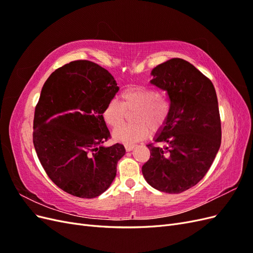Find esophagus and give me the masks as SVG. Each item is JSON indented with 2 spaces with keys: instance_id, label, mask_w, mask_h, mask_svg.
Returning <instances> with one entry per match:
<instances>
[{
  "instance_id": "34e87169",
  "label": "esophagus",
  "mask_w": 253,
  "mask_h": 253,
  "mask_svg": "<svg viewBox=\"0 0 253 253\" xmlns=\"http://www.w3.org/2000/svg\"><path fill=\"white\" fill-rule=\"evenodd\" d=\"M125 147H126V151H132V150L136 147V145L133 144V143H126V144L125 145Z\"/></svg>"
}]
</instances>
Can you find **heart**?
I'll return each instance as SVG.
<instances>
[{
	"label": "heart",
	"mask_w": 253,
	"mask_h": 253,
	"mask_svg": "<svg viewBox=\"0 0 253 253\" xmlns=\"http://www.w3.org/2000/svg\"><path fill=\"white\" fill-rule=\"evenodd\" d=\"M121 102L111 99L102 111L106 125L116 128L124 124L127 112L134 111L135 124L124 126L114 131V138L125 143H134L147 138L150 129L156 132L165 126L170 116L171 106L166 98L154 88L134 85L121 91Z\"/></svg>",
	"instance_id": "b5f03b06"
}]
</instances>
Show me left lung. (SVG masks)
<instances>
[{
  "mask_svg": "<svg viewBox=\"0 0 253 253\" xmlns=\"http://www.w3.org/2000/svg\"><path fill=\"white\" fill-rule=\"evenodd\" d=\"M151 83L167 91L170 116L148 144L151 156L142 166L150 186L178 194L202 180L221 140L216 91L210 79L188 61L173 58L153 68Z\"/></svg>",
  "mask_w": 253,
  "mask_h": 253,
  "instance_id": "8db88e82",
  "label": "left lung"
}]
</instances>
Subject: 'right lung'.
I'll return each mask as SVG.
<instances>
[{
  "mask_svg": "<svg viewBox=\"0 0 253 253\" xmlns=\"http://www.w3.org/2000/svg\"><path fill=\"white\" fill-rule=\"evenodd\" d=\"M119 87L94 62L77 60L59 67L45 81L35 110L33 140L43 169L66 193L94 198L108 189L126 154L111 138L102 117Z\"/></svg>",
  "mask_w": 253,
  "mask_h": 253,
  "instance_id": "obj_1",
  "label": "right lung"
}]
</instances>
